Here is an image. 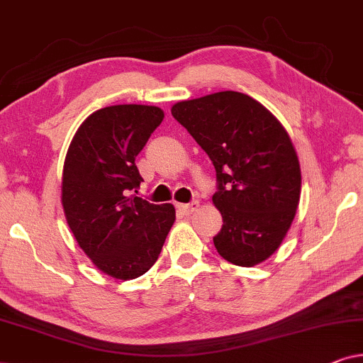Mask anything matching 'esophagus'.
I'll return each mask as SVG.
<instances>
[{
	"instance_id": "1",
	"label": "esophagus",
	"mask_w": 363,
	"mask_h": 363,
	"mask_svg": "<svg viewBox=\"0 0 363 363\" xmlns=\"http://www.w3.org/2000/svg\"><path fill=\"white\" fill-rule=\"evenodd\" d=\"M177 208H178V211L182 213V215H186V216H188V215H191V213L196 210V208H198V201L185 203V205H182V203H180V205H177Z\"/></svg>"
}]
</instances>
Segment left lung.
Segmentation results:
<instances>
[{
  "mask_svg": "<svg viewBox=\"0 0 363 363\" xmlns=\"http://www.w3.org/2000/svg\"><path fill=\"white\" fill-rule=\"evenodd\" d=\"M172 116L216 170L213 238L223 259L251 267L281 246L301 198V167L281 122L246 94L225 91L178 102Z\"/></svg>",
  "mask_w": 363,
  "mask_h": 363,
  "instance_id": "obj_1",
  "label": "left lung"
}]
</instances>
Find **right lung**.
I'll return each mask as SVG.
<instances>
[{
    "instance_id": "1",
    "label": "right lung",
    "mask_w": 363,
    "mask_h": 363,
    "mask_svg": "<svg viewBox=\"0 0 363 363\" xmlns=\"http://www.w3.org/2000/svg\"><path fill=\"white\" fill-rule=\"evenodd\" d=\"M162 121L153 106L104 107L77 128L64 162L67 225L94 264L116 279L145 274L175 221L173 205L133 195L143 182L135 157Z\"/></svg>"
}]
</instances>
